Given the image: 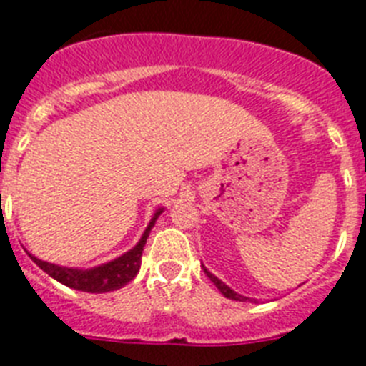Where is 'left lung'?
Masks as SVG:
<instances>
[{"instance_id":"left-lung-1","label":"left lung","mask_w":366,"mask_h":366,"mask_svg":"<svg viewBox=\"0 0 366 366\" xmlns=\"http://www.w3.org/2000/svg\"><path fill=\"white\" fill-rule=\"evenodd\" d=\"M204 272H206V276L209 277V280H212V282H213V285H215V287H217L219 291H221V293H223L224 297H227V299L239 300V302H245V300H247V297H244V295H239V293H236V291H232V289H230L229 285H224V283L221 282V280H219L217 276H213L212 272L207 270L206 266H204Z\"/></svg>"}]
</instances>
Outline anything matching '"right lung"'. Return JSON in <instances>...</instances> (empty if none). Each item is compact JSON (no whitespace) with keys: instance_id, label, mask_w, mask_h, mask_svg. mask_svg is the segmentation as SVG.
<instances>
[{"instance_id":"obj_1","label":"right lung","mask_w":366,"mask_h":366,"mask_svg":"<svg viewBox=\"0 0 366 366\" xmlns=\"http://www.w3.org/2000/svg\"><path fill=\"white\" fill-rule=\"evenodd\" d=\"M164 207H159L154 212L151 223L147 224V229L143 232L132 249L127 251L124 255L117 257L115 261L105 262V264L94 266L89 270H79V268H66V266L52 264V262H45L37 259V257L30 255L31 261L39 266L41 270L46 272L49 276L54 277L56 282L64 283L67 287L77 289V291H84V293H107V291H115V289L124 287L128 282H132L136 274L139 272L142 266V253L145 247V242L149 238V232L154 227V221L159 219Z\"/></svg>"}]
</instances>
